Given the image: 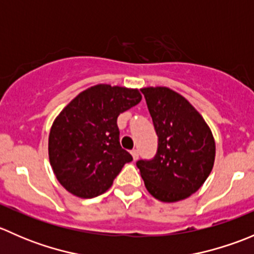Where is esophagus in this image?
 Returning <instances> with one entry per match:
<instances>
[{
    "label": "esophagus",
    "instance_id": "esophagus-1",
    "mask_svg": "<svg viewBox=\"0 0 254 254\" xmlns=\"http://www.w3.org/2000/svg\"><path fill=\"white\" fill-rule=\"evenodd\" d=\"M131 156H132V158H134V161H136L137 158H139V151L135 150L134 148V150L131 151Z\"/></svg>",
    "mask_w": 254,
    "mask_h": 254
}]
</instances>
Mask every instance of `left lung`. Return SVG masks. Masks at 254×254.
<instances>
[{"label":"left lung","mask_w":254,"mask_h":254,"mask_svg":"<svg viewBox=\"0 0 254 254\" xmlns=\"http://www.w3.org/2000/svg\"><path fill=\"white\" fill-rule=\"evenodd\" d=\"M158 147L136 162L148 193L165 203L183 200L204 184L215 161V140L199 112L167 87L141 88Z\"/></svg>","instance_id":"left-lung-1"}]
</instances>
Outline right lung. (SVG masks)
Here are the masks:
<instances>
[{
  "label": "right lung",
  "instance_id": "1",
  "mask_svg": "<svg viewBox=\"0 0 254 254\" xmlns=\"http://www.w3.org/2000/svg\"><path fill=\"white\" fill-rule=\"evenodd\" d=\"M139 89L96 84L81 92L54 120L49 160L56 179L73 195L106 193L132 157L119 142L117 119L141 101Z\"/></svg>",
  "mask_w": 254,
  "mask_h": 254
}]
</instances>
